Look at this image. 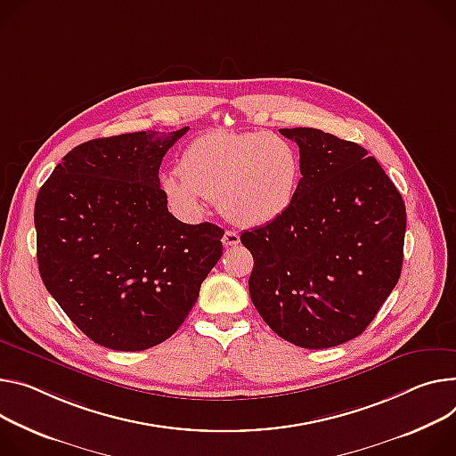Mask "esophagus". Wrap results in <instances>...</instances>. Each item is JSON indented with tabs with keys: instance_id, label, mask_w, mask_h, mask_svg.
Instances as JSON below:
<instances>
[{
	"instance_id": "obj_1",
	"label": "esophagus",
	"mask_w": 456,
	"mask_h": 456,
	"mask_svg": "<svg viewBox=\"0 0 456 456\" xmlns=\"http://www.w3.org/2000/svg\"><path fill=\"white\" fill-rule=\"evenodd\" d=\"M222 241H224L225 247H234V245L240 243V234L236 231H225Z\"/></svg>"
}]
</instances>
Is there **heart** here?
Instances as JSON below:
<instances>
[{"instance_id":"heart-1","label":"heart","mask_w":456,"mask_h":456,"mask_svg":"<svg viewBox=\"0 0 456 456\" xmlns=\"http://www.w3.org/2000/svg\"><path fill=\"white\" fill-rule=\"evenodd\" d=\"M180 175H163L161 189L183 213H198L218 198L220 211L234 224L258 227L280 218L293 205L302 159L297 145L271 133H207L180 158Z\"/></svg>"}]
</instances>
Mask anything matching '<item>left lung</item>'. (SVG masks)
Returning <instances> with one entry per match:
<instances>
[{"label": "left lung", "mask_w": 456, "mask_h": 456, "mask_svg": "<svg viewBox=\"0 0 456 456\" xmlns=\"http://www.w3.org/2000/svg\"><path fill=\"white\" fill-rule=\"evenodd\" d=\"M280 133L300 149L302 178L280 218L240 236L255 260L251 300L283 340L335 347L363 333L400 278L405 205L362 145L311 127Z\"/></svg>", "instance_id": "1"}]
</instances>
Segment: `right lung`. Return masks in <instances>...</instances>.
Returning a JSON list of instances; mask_svg holds the SVG:
<instances>
[{
	"label": "right lung",
	"mask_w": 456,
	"mask_h": 456,
	"mask_svg": "<svg viewBox=\"0 0 456 456\" xmlns=\"http://www.w3.org/2000/svg\"><path fill=\"white\" fill-rule=\"evenodd\" d=\"M187 131L81 143L37 192L41 280L107 349L143 351L173 337L224 253V229L176 220L159 189L161 159Z\"/></svg>",
	"instance_id": "obj_1"
}]
</instances>
